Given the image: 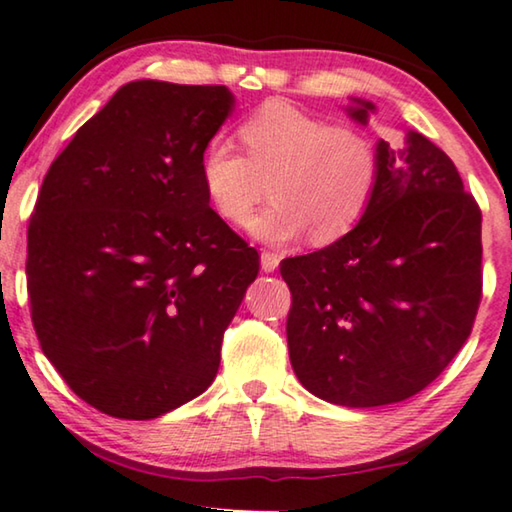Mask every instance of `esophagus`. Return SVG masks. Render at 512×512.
Listing matches in <instances>:
<instances>
[{
	"label": "esophagus",
	"mask_w": 512,
	"mask_h": 512,
	"mask_svg": "<svg viewBox=\"0 0 512 512\" xmlns=\"http://www.w3.org/2000/svg\"><path fill=\"white\" fill-rule=\"evenodd\" d=\"M278 264H280V255L271 253V250H264V253H262V271L273 273L278 269Z\"/></svg>",
	"instance_id": "34e87169"
}]
</instances>
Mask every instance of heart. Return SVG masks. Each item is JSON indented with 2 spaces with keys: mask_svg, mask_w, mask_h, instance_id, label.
Returning a JSON list of instances; mask_svg holds the SVG:
<instances>
[{
  "mask_svg": "<svg viewBox=\"0 0 512 512\" xmlns=\"http://www.w3.org/2000/svg\"><path fill=\"white\" fill-rule=\"evenodd\" d=\"M236 133L246 156L216 137L202 149L200 181L213 211L236 227L248 225L269 181L273 204L250 225L257 239L287 243L312 232L315 243H333L375 202L381 160L361 128L273 98Z\"/></svg>",
  "mask_w": 512,
  "mask_h": 512,
  "instance_id": "obj_1",
  "label": "heart"
}]
</instances>
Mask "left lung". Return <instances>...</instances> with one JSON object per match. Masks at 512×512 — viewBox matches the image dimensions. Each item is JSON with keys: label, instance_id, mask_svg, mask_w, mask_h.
Listing matches in <instances>:
<instances>
[{"label": "left lung", "instance_id": "left-lung-1", "mask_svg": "<svg viewBox=\"0 0 512 512\" xmlns=\"http://www.w3.org/2000/svg\"><path fill=\"white\" fill-rule=\"evenodd\" d=\"M370 101L349 117L368 124ZM370 211L317 253L282 259L289 361L312 395L381 407L421 393L467 342L483 296L480 209L453 160L409 131L377 144Z\"/></svg>", "mask_w": 512, "mask_h": 512}]
</instances>
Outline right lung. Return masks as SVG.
Listing matches in <instances>:
<instances>
[{"label": "right lung", "instance_id": "add662e5", "mask_svg": "<svg viewBox=\"0 0 512 512\" xmlns=\"http://www.w3.org/2000/svg\"><path fill=\"white\" fill-rule=\"evenodd\" d=\"M223 85L128 82L52 160L27 230L43 354L103 414L149 421L207 391L259 255L209 207L200 156Z\"/></svg>", "mask_w": 512, "mask_h": 512}]
</instances>
